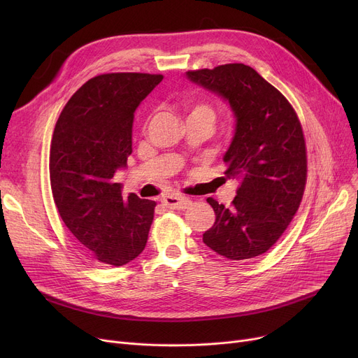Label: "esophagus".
<instances>
[{
	"mask_svg": "<svg viewBox=\"0 0 358 358\" xmlns=\"http://www.w3.org/2000/svg\"><path fill=\"white\" fill-rule=\"evenodd\" d=\"M162 204L168 209H176V210H184L192 204V200L182 197V196H165L162 199Z\"/></svg>",
	"mask_w": 358,
	"mask_h": 358,
	"instance_id": "34e87169",
	"label": "esophagus"
}]
</instances>
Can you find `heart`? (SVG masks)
<instances>
[{"label":"heart","mask_w":358,"mask_h":358,"mask_svg":"<svg viewBox=\"0 0 358 358\" xmlns=\"http://www.w3.org/2000/svg\"><path fill=\"white\" fill-rule=\"evenodd\" d=\"M184 111H185L187 120L199 119V120H204V122L213 124L215 117H216L215 107L208 101H199V100L187 101L184 104Z\"/></svg>","instance_id":"b5f03b06"}]
</instances>
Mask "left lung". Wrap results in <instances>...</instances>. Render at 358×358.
Wrapping results in <instances>:
<instances>
[{"label": "left lung", "mask_w": 358, "mask_h": 358, "mask_svg": "<svg viewBox=\"0 0 358 358\" xmlns=\"http://www.w3.org/2000/svg\"><path fill=\"white\" fill-rule=\"evenodd\" d=\"M192 83L228 101L235 135L223 155L228 178L241 181L231 208L212 197L216 220L203 242L228 259L267 252L302 201L306 174L303 130L292 104L248 65L185 72Z\"/></svg>", "instance_id": "obj_1"}]
</instances>
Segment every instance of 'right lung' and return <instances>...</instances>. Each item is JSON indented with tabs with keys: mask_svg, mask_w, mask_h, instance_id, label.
I'll list each match as a JSON object with an SVG mask.
<instances>
[{
	"mask_svg": "<svg viewBox=\"0 0 358 358\" xmlns=\"http://www.w3.org/2000/svg\"><path fill=\"white\" fill-rule=\"evenodd\" d=\"M162 75L103 73L88 80L64 107L50 145L49 173L65 227L100 262L124 266L146 245L157 203L122 197L117 169L131 154L135 110Z\"/></svg>",
	"mask_w": 358,
	"mask_h": 358,
	"instance_id": "obj_1",
	"label": "right lung"
}]
</instances>
